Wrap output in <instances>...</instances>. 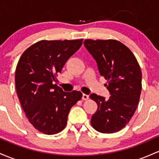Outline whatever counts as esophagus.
Segmentation results:
<instances>
[{
  "label": "esophagus",
  "mask_w": 159,
  "mask_h": 159,
  "mask_svg": "<svg viewBox=\"0 0 159 159\" xmlns=\"http://www.w3.org/2000/svg\"><path fill=\"white\" fill-rule=\"evenodd\" d=\"M89 98V95H87V94H83V98H82V99L84 100V101H87V100H88Z\"/></svg>",
  "instance_id": "esophagus-1"
}]
</instances>
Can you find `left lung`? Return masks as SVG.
<instances>
[{
  "label": "left lung",
  "instance_id": "8db88e82",
  "mask_svg": "<svg viewBox=\"0 0 159 159\" xmlns=\"http://www.w3.org/2000/svg\"><path fill=\"white\" fill-rule=\"evenodd\" d=\"M87 50L97 62L101 76L107 80L105 86L109 99L92 94L98 104L91 124L101 133H115L125 127L134 114L142 89V73L134 55L116 40H84Z\"/></svg>",
  "mask_w": 159,
  "mask_h": 159
}]
</instances>
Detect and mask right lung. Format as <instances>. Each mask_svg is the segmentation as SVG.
I'll use <instances>...</instances> for the list:
<instances>
[{"label":"right lung","instance_id":"add662e5","mask_svg":"<svg viewBox=\"0 0 159 159\" xmlns=\"http://www.w3.org/2000/svg\"><path fill=\"white\" fill-rule=\"evenodd\" d=\"M83 40H40L19 58L15 74L17 95L27 119L41 133L50 135L61 131L71 107L83 97L80 92H65L54 84Z\"/></svg>","mask_w":159,"mask_h":159}]
</instances>
